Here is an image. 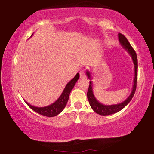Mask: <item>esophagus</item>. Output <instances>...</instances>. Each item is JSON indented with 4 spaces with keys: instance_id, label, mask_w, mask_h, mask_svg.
I'll list each match as a JSON object with an SVG mask.
<instances>
[{
    "instance_id": "34e87169",
    "label": "esophagus",
    "mask_w": 154,
    "mask_h": 154,
    "mask_svg": "<svg viewBox=\"0 0 154 154\" xmlns=\"http://www.w3.org/2000/svg\"><path fill=\"white\" fill-rule=\"evenodd\" d=\"M79 75H80V77H81V78H84V77H86L85 73H84V70L80 71V72H79Z\"/></svg>"
}]
</instances>
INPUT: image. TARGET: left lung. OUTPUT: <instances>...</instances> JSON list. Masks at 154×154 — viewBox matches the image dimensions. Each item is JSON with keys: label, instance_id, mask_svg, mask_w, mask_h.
<instances>
[{"label": "left lung", "instance_id": "8db88e82", "mask_svg": "<svg viewBox=\"0 0 154 154\" xmlns=\"http://www.w3.org/2000/svg\"><path fill=\"white\" fill-rule=\"evenodd\" d=\"M119 36V40L120 44L121 45L125 50L127 51V52L129 54V55L131 56L132 60H133V64H134V72H135V75H134L133 79V88H132V91L130 96L125 100L122 103L116 104V105H105L102 104L96 98L94 91H93V82L92 81L89 82V86H88V89L87 92V98L89 102L91 107L92 108L93 110L96 112V113L100 114V115L103 116H107L110 115V114H115L116 112L121 111V109H123L128 104L130 103L132 98L135 94L136 86H137V54H136L135 51L134 50L133 47H131V44L127 40L126 38L122 35L121 33L118 34ZM86 75L88 79L91 80L92 77L91 75V72L88 70H86Z\"/></svg>", "mask_w": 154, "mask_h": 154}]
</instances>
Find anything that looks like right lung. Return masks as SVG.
<instances>
[{"instance_id":"1","label":"right lung","mask_w":154,"mask_h":154,"mask_svg":"<svg viewBox=\"0 0 154 154\" xmlns=\"http://www.w3.org/2000/svg\"><path fill=\"white\" fill-rule=\"evenodd\" d=\"M79 73H77V75H75V77L73 78L72 79H71L70 81L66 84L63 91L62 92V94L60 96L59 98L56 100L54 103L51 104V105H49L48 106H45V107H38L30 105V104L28 103V102L26 100H24L25 103H26L28 106H29L30 108H31L33 111L41 114V115L48 116V117H53V116L58 115V114H60V112L64 109V108L66 107V105L68 101L69 96H70L71 91L72 90V88L75 86L77 81L78 79H79Z\"/></svg>"}]
</instances>
